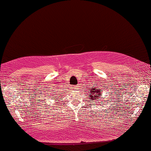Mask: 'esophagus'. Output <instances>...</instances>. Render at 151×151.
<instances>
[{
	"instance_id": "1",
	"label": "esophagus",
	"mask_w": 151,
	"mask_h": 151,
	"mask_svg": "<svg viewBox=\"0 0 151 151\" xmlns=\"http://www.w3.org/2000/svg\"><path fill=\"white\" fill-rule=\"evenodd\" d=\"M78 85H76V86L75 87V89H78Z\"/></svg>"
}]
</instances>
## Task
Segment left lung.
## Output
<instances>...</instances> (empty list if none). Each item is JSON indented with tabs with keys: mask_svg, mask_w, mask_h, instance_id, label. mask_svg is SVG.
Masks as SVG:
<instances>
[{
	"mask_svg": "<svg viewBox=\"0 0 151 151\" xmlns=\"http://www.w3.org/2000/svg\"><path fill=\"white\" fill-rule=\"evenodd\" d=\"M98 85H93L92 88L90 89V91H89V99L90 100V101H96V102H100L101 104H102L103 102H104V103L106 102V100H102V98H103V97L102 96V89H98L97 87Z\"/></svg>",
	"mask_w": 151,
	"mask_h": 151,
	"instance_id": "left-lung-1",
	"label": "left lung"
}]
</instances>
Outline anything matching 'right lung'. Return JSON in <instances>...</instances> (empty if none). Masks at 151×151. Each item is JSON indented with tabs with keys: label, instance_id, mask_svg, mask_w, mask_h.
<instances>
[{
	"label": "right lung",
	"instance_id": "add662e5",
	"mask_svg": "<svg viewBox=\"0 0 151 151\" xmlns=\"http://www.w3.org/2000/svg\"><path fill=\"white\" fill-rule=\"evenodd\" d=\"M54 95V94H53ZM58 95H59V96H60V93H58ZM58 95H55V96H58ZM53 98V99H56V96H53V97H52Z\"/></svg>",
	"mask_w": 151,
	"mask_h": 151
}]
</instances>
